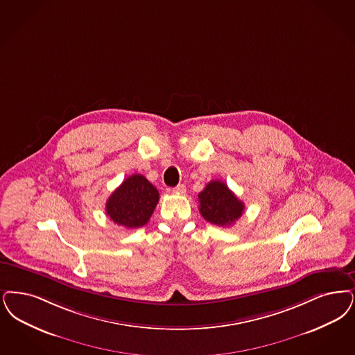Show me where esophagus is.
Wrapping results in <instances>:
<instances>
[{
	"instance_id": "1",
	"label": "esophagus",
	"mask_w": 355,
	"mask_h": 355,
	"mask_svg": "<svg viewBox=\"0 0 355 355\" xmlns=\"http://www.w3.org/2000/svg\"><path fill=\"white\" fill-rule=\"evenodd\" d=\"M184 191H186V186L184 184H178V186H175L173 189V193H175V194H184Z\"/></svg>"
}]
</instances>
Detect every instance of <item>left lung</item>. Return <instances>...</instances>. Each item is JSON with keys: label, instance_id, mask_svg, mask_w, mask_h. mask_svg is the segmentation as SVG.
Here are the masks:
<instances>
[{"label": "left lung", "instance_id": "obj_1", "mask_svg": "<svg viewBox=\"0 0 355 355\" xmlns=\"http://www.w3.org/2000/svg\"><path fill=\"white\" fill-rule=\"evenodd\" d=\"M199 213L216 226L234 225L244 211V203L222 181H211L198 194Z\"/></svg>", "mask_w": 355, "mask_h": 355}]
</instances>
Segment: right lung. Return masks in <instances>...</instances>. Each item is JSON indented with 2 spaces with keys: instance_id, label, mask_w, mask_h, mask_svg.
Here are the masks:
<instances>
[{
  "instance_id": "1",
  "label": "right lung",
  "mask_w": 355,
  "mask_h": 355,
  "mask_svg": "<svg viewBox=\"0 0 355 355\" xmlns=\"http://www.w3.org/2000/svg\"><path fill=\"white\" fill-rule=\"evenodd\" d=\"M158 190L141 174L123 181L105 203V213L114 223L125 228L145 226L156 209Z\"/></svg>"
}]
</instances>
